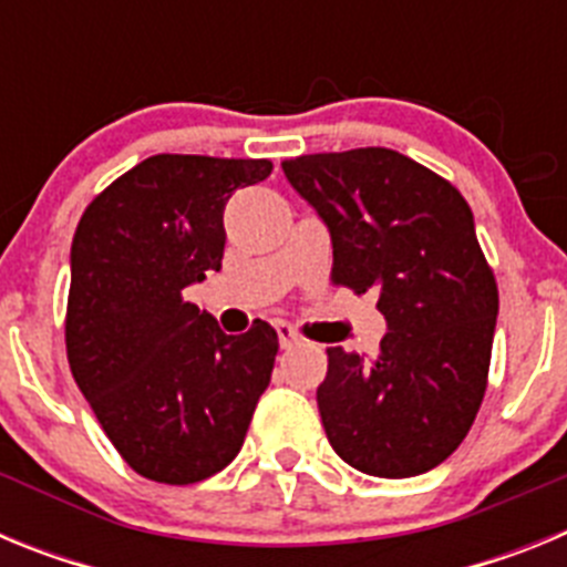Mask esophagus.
I'll return each instance as SVG.
<instances>
[{"label":"esophagus","instance_id":"34e87169","mask_svg":"<svg viewBox=\"0 0 567 567\" xmlns=\"http://www.w3.org/2000/svg\"><path fill=\"white\" fill-rule=\"evenodd\" d=\"M278 340H280V349H295V346L300 343V332L295 327H289V323H278Z\"/></svg>","mask_w":567,"mask_h":567}]
</instances>
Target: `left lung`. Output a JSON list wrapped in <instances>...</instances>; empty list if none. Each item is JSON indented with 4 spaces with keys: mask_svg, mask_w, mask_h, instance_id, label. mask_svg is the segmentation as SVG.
Instances as JSON below:
<instances>
[{
    "mask_svg": "<svg viewBox=\"0 0 567 567\" xmlns=\"http://www.w3.org/2000/svg\"><path fill=\"white\" fill-rule=\"evenodd\" d=\"M332 235V284L374 292V354L329 346L318 409L334 452L372 477H414L457 449L485 398L499 292L460 189L385 147L280 164Z\"/></svg>",
    "mask_w": 567,
    "mask_h": 567,
    "instance_id": "left-lung-1",
    "label": "left lung"
}]
</instances>
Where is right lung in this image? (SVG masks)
I'll return each mask as SVG.
<instances>
[{
    "label": "right lung",
    "instance_id": "obj_1",
    "mask_svg": "<svg viewBox=\"0 0 567 567\" xmlns=\"http://www.w3.org/2000/svg\"><path fill=\"white\" fill-rule=\"evenodd\" d=\"M267 158L150 155L84 209L70 249L64 346L124 463L167 485L227 468L272 378L267 320L224 334L184 289L221 269L224 207Z\"/></svg>",
    "mask_w": 567,
    "mask_h": 567
}]
</instances>
